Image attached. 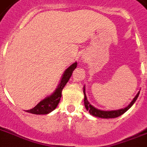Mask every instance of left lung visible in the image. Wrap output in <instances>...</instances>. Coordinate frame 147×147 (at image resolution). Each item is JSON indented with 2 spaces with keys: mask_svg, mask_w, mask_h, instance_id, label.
<instances>
[{
  "mask_svg": "<svg viewBox=\"0 0 147 147\" xmlns=\"http://www.w3.org/2000/svg\"><path fill=\"white\" fill-rule=\"evenodd\" d=\"M83 92H84V95H85V98H84V104H85V107L86 108L87 111H89V113L92 115L94 117H100V118H115V117H117L121 116L123 114H124L127 111L130 109L131 106H132L135 103L136 100L137 99L138 96H139L140 92H138V93L137 94V95L134 97V98L133 99V100L129 104V105L127 106L124 108H122V109L116 110V111H103V110L98 109L96 107H94V106H92L87 99V97H86V94H85V87H84L83 88Z\"/></svg>",
  "mask_w": 147,
  "mask_h": 147,
  "instance_id": "8db88e82",
  "label": "left lung"
}]
</instances>
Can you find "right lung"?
<instances>
[{
  "mask_svg": "<svg viewBox=\"0 0 147 147\" xmlns=\"http://www.w3.org/2000/svg\"><path fill=\"white\" fill-rule=\"evenodd\" d=\"M77 67V62H74L68 69H65L62 75L59 84L55 88L53 94L49 96H47L40 102H39L35 107L30 110L26 111L28 113L33 114H47L55 110L60 101V98L62 97V91L66 83L69 82V78H71L72 71Z\"/></svg>",
  "mask_w": 147,
  "mask_h": 147,
  "instance_id": "add662e5",
  "label": "right lung"
}]
</instances>
